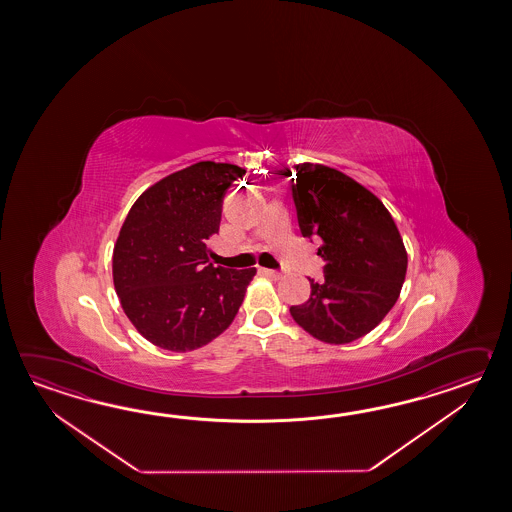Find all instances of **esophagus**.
<instances>
[{"instance_id":"obj_1","label":"esophagus","mask_w":512,"mask_h":512,"mask_svg":"<svg viewBox=\"0 0 512 512\" xmlns=\"http://www.w3.org/2000/svg\"><path fill=\"white\" fill-rule=\"evenodd\" d=\"M263 272H265L269 278H272V280H282L283 276H285L283 271H272V269H265Z\"/></svg>"}]
</instances>
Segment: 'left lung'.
I'll return each mask as SVG.
<instances>
[{"label":"left lung","mask_w":512,"mask_h":512,"mask_svg":"<svg viewBox=\"0 0 512 512\" xmlns=\"http://www.w3.org/2000/svg\"><path fill=\"white\" fill-rule=\"evenodd\" d=\"M293 201L304 238H318L324 280L291 307L294 322L327 344H348L379 326L403 287L408 256L381 199L324 164H296Z\"/></svg>","instance_id":"left-lung-1"}]
</instances>
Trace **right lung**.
I'll return each mask as SVG.
<instances>
[{"mask_svg": "<svg viewBox=\"0 0 512 512\" xmlns=\"http://www.w3.org/2000/svg\"><path fill=\"white\" fill-rule=\"evenodd\" d=\"M245 175L201 161L150 186L131 207L113 249L120 305L142 337L168 351L203 348L238 315L256 269L208 261L223 197Z\"/></svg>", "mask_w": 512, "mask_h": 512, "instance_id": "add662e5", "label": "right lung"}]
</instances>
